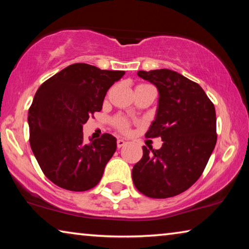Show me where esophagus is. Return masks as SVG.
Masks as SVG:
<instances>
[{
  "label": "esophagus",
  "mask_w": 249,
  "mask_h": 249,
  "mask_svg": "<svg viewBox=\"0 0 249 249\" xmlns=\"http://www.w3.org/2000/svg\"><path fill=\"white\" fill-rule=\"evenodd\" d=\"M116 144H117V148H122V147L126 145V142L124 140H117Z\"/></svg>",
  "instance_id": "1"
}]
</instances>
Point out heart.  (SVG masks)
Listing matches in <instances>:
<instances>
[{"mask_svg": "<svg viewBox=\"0 0 249 249\" xmlns=\"http://www.w3.org/2000/svg\"><path fill=\"white\" fill-rule=\"evenodd\" d=\"M113 123L116 126L117 128H119L121 132H127L128 127H129V124L128 122L126 121L123 117H115L114 121H113Z\"/></svg>", "mask_w": 249, "mask_h": 249, "instance_id": "b5f03b06", "label": "heart"}]
</instances>
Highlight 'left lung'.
Wrapping results in <instances>:
<instances>
[{"mask_svg":"<svg viewBox=\"0 0 249 249\" xmlns=\"http://www.w3.org/2000/svg\"><path fill=\"white\" fill-rule=\"evenodd\" d=\"M157 88L156 117L146 137H161L160 149L142 146L134 166L137 190L154 199L178 196L200 178L216 144L213 103L199 84L169 69L138 71Z\"/></svg>","mask_w":249,"mask_h":249,"instance_id":"left-lung-1","label":"left lung"}]
</instances>
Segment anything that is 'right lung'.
<instances>
[{"label":"right lung","instance_id":"1","mask_svg":"<svg viewBox=\"0 0 249 249\" xmlns=\"http://www.w3.org/2000/svg\"><path fill=\"white\" fill-rule=\"evenodd\" d=\"M125 74L73 64L37 90L28 109L29 142L47 178L70 191H87L99 183L116 150V138L83 142V124L102 109L107 90Z\"/></svg>","mask_w":249,"mask_h":249}]
</instances>
